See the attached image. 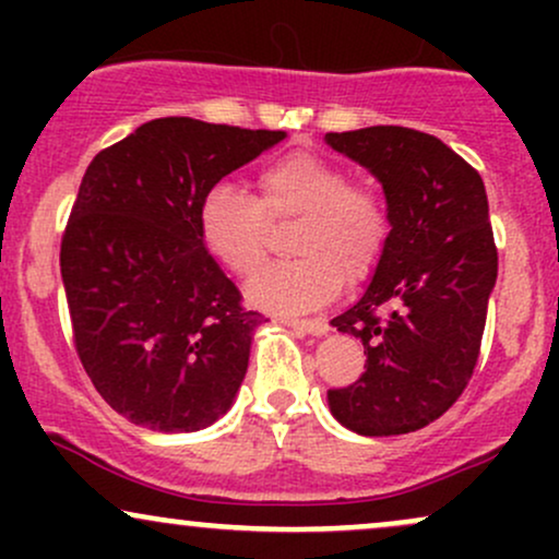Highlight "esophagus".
I'll use <instances>...</instances> for the list:
<instances>
[{"instance_id": "esophagus-1", "label": "esophagus", "mask_w": 559, "mask_h": 559, "mask_svg": "<svg viewBox=\"0 0 559 559\" xmlns=\"http://www.w3.org/2000/svg\"><path fill=\"white\" fill-rule=\"evenodd\" d=\"M292 329H297L299 333H312V336H323V333H329V323H325L323 318H310V320H286Z\"/></svg>"}]
</instances>
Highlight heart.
Listing matches in <instances>:
<instances>
[{"mask_svg":"<svg viewBox=\"0 0 559 559\" xmlns=\"http://www.w3.org/2000/svg\"><path fill=\"white\" fill-rule=\"evenodd\" d=\"M299 258L267 267L249 299L271 312H307L325 305L342 281L360 284L381 265L391 215L373 186L352 183L349 170L312 152H288L258 173V197L217 183L199 202V239L217 265L252 278L265 265L271 226L294 223Z\"/></svg>","mask_w":559,"mask_h":559,"instance_id":"heart-1","label":"heart"}]
</instances>
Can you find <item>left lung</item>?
<instances>
[{
  "instance_id": "8db88e82",
  "label": "left lung",
  "mask_w": 559,
  "mask_h": 559,
  "mask_svg": "<svg viewBox=\"0 0 559 559\" xmlns=\"http://www.w3.org/2000/svg\"><path fill=\"white\" fill-rule=\"evenodd\" d=\"M383 183L391 239L355 307L333 318L365 346V373L329 389L362 436L418 431L460 400L480 355L497 243L478 170L431 133L370 126L325 133Z\"/></svg>"
}]
</instances>
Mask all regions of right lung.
Here are the masks:
<instances>
[{"label": "right lung", "instance_id": "1", "mask_svg": "<svg viewBox=\"0 0 559 559\" xmlns=\"http://www.w3.org/2000/svg\"><path fill=\"white\" fill-rule=\"evenodd\" d=\"M284 136L157 118L86 168L60 243L73 344L102 400L136 426L199 431L234 402L265 316L210 258L197 213Z\"/></svg>", "mask_w": 559, "mask_h": 559}]
</instances>
